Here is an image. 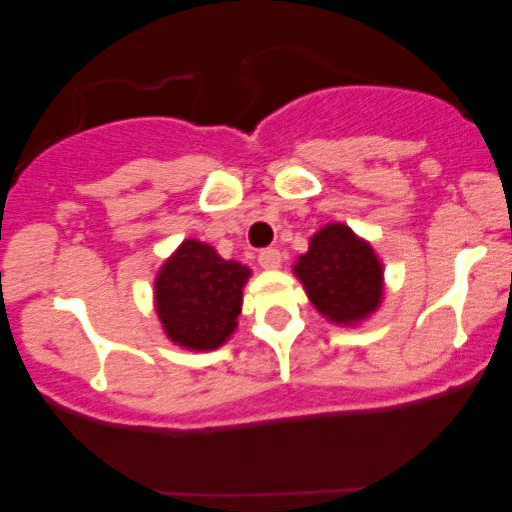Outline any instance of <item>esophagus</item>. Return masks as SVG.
Listing matches in <instances>:
<instances>
[{"instance_id":"1","label":"esophagus","mask_w":512,"mask_h":512,"mask_svg":"<svg viewBox=\"0 0 512 512\" xmlns=\"http://www.w3.org/2000/svg\"><path fill=\"white\" fill-rule=\"evenodd\" d=\"M257 262H260L262 269H279L281 267V252L276 248L262 250L260 257H257Z\"/></svg>"}]
</instances>
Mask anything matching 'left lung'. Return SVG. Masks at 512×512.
I'll use <instances>...</instances> for the list:
<instances>
[{
	"label": "left lung",
	"instance_id": "8db88e82",
	"mask_svg": "<svg viewBox=\"0 0 512 512\" xmlns=\"http://www.w3.org/2000/svg\"><path fill=\"white\" fill-rule=\"evenodd\" d=\"M293 274L317 313L332 325H361L383 305V262L346 223L332 221L313 233L308 252L293 262Z\"/></svg>",
	"mask_w": 512,
	"mask_h": 512
}]
</instances>
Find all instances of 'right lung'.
Here are the masks:
<instances>
[{
    "instance_id": "right-lung-1",
    "label": "right lung",
    "mask_w": 512,
    "mask_h": 512,
    "mask_svg": "<svg viewBox=\"0 0 512 512\" xmlns=\"http://www.w3.org/2000/svg\"><path fill=\"white\" fill-rule=\"evenodd\" d=\"M252 269L223 260L214 245L187 238L154 279V308L163 334L187 351H214L233 337Z\"/></svg>"
}]
</instances>
